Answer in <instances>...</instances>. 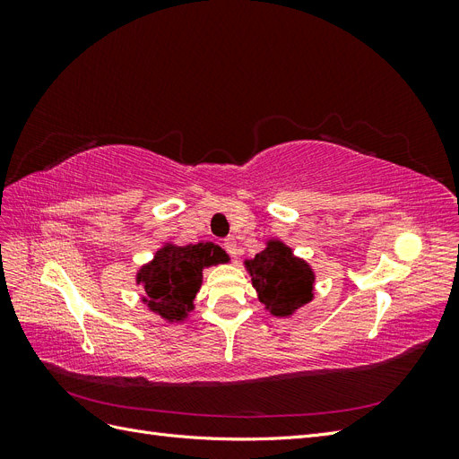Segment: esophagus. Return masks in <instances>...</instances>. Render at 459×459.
Masks as SVG:
<instances>
[{
  "mask_svg": "<svg viewBox=\"0 0 459 459\" xmlns=\"http://www.w3.org/2000/svg\"><path fill=\"white\" fill-rule=\"evenodd\" d=\"M224 248L231 255V256H238L239 255V248H238V241H235L233 238H226L224 239Z\"/></svg>",
  "mask_w": 459,
  "mask_h": 459,
  "instance_id": "obj_1",
  "label": "esophagus"
}]
</instances>
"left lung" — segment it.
Returning a JSON list of instances; mask_svg holds the SVG:
<instances>
[{
    "mask_svg": "<svg viewBox=\"0 0 459 459\" xmlns=\"http://www.w3.org/2000/svg\"><path fill=\"white\" fill-rule=\"evenodd\" d=\"M258 300L272 316H293L314 299L316 275L307 260L280 239H270L266 248L245 262Z\"/></svg>",
    "mask_w": 459,
    "mask_h": 459,
    "instance_id": "obj_1",
    "label": "left lung"
}]
</instances>
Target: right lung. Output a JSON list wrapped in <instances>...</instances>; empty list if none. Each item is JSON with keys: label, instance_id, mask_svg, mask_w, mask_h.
<instances>
[{"label": "right lung", "instance_id": "right-lung-1", "mask_svg": "<svg viewBox=\"0 0 459 459\" xmlns=\"http://www.w3.org/2000/svg\"><path fill=\"white\" fill-rule=\"evenodd\" d=\"M228 260L224 248L211 241L186 247L166 243L137 270L135 283L143 287L142 302L166 322H184L195 308L193 300L203 283V270Z\"/></svg>", "mask_w": 459, "mask_h": 459}]
</instances>
